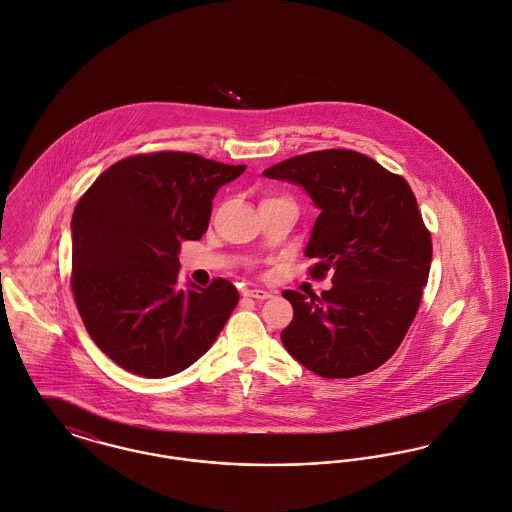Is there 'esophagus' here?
Returning a JSON list of instances; mask_svg holds the SVG:
<instances>
[{
	"label": "esophagus",
	"mask_w": 512,
	"mask_h": 512,
	"mask_svg": "<svg viewBox=\"0 0 512 512\" xmlns=\"http://www.w3.org/2000/svg\"><path fill=\"white\" fill-rule=\"evenodd\" d=\"M241 294H243L245 298H255V300H267V298H271V294H269L267 290H261V288H243Z\"/></svg>",
	"instance_id": "obj_1"
}]
</instances>
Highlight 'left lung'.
Here are the masks:
<instances>
[{
	"label": "left lung",
	"instance_id": "obj_1",
	"mask_svg": "<svg viewBox=\"0 0 512 512\" xmlns=\"http://www.w3.org/2000/svg\"><path fill=\"white\" fill-rule=\"evenodd\" d=\"M302 186L320 216L304 255L332 288L284 290L294 318L281 332L286 351L312 373L349 379L381 367L404 340L422 300L432 239L408 182L367 155L326 149L263 172Z\"/></svg>",
	"mask_w": 512,
	"mask_h": 512
}]
</instances>
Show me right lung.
<instances>
[{"mask_svg": "<svg viewBox=\"0 0 512 512\" xmlns=\"http://www.w3.org/2000/svg\"><path fill=\"white\" fill-rule=\"evenodd\" d=\"M192 153L127 157L72 214V292L96 345L129 373L163 379L220 336L239 292L226 279L178 288V249L210 224L216 192L243 174Z\"/></svg>", "mask_w": 512, "mask_h": 512, "instance_id": "obj_1", "label": "right lung"}]
</instances>
